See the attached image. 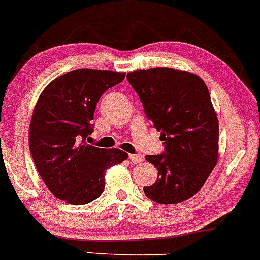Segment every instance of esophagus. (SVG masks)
I'll use <instances>...</instances> for the list:
<instances>
[{
	"mask_svg": "<svg viewBox=\"0 0 260 260\" xmlns=\"http://www.w3.org/2000/svg\"><path fill=\"white\" fill-rule=\"evenodd\" d=\"M129 159L131 162H134V164H138V162L143 161V156H141L140 154H130Z\"/></svg>",
	"mask_w": 260,
	"mask_h": 260,
	"instance_id": "34e87169",
	"label": "esophagus"
}]
</instances>
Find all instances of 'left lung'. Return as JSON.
Here are the masks:
<instances>
[{"mask_svg":"<svg viewBox=\"0 0 260 260\" xmlns=\"http://www.w3.org/2000/svg\"><path fill=\"white\" fill-rule=\"evenodd\" d=\"M126 79L164 141L161 154L146 155L159 173L144 192L160 204L189 199L218 161L219 124L207 85L197 75L170 68L134 71Z\"/></svg>","mask_w":260,"mask_h":260,"instance_id":"1","label":"left lung"}]
</instances>
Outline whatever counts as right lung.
<instances>
[{
  "label": "right lung",
  "mask_w": 260,
  "mask_h": 260,
  "mask_svg": "<svg viewBox=\"0 0 260 260\" xmlns=\"http://www.w3.org/2000/svg\"><path fill=\"white\" fill-rule=\"evenodd\" d=\"M124 79V72L79 69L53 80L40 95L28 145L40 176L58 199L75 205L98 199L106 169L127 159L119 149L86 144L99 99Z\"/></svg>",
  "instance_id": "obj_1"
}]
</instances>
